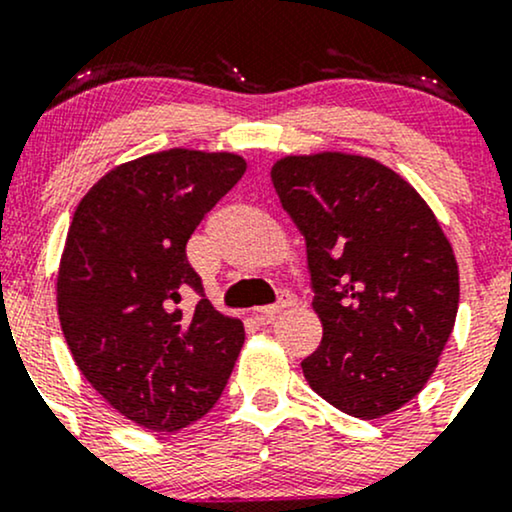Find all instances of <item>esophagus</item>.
<instances>
[{
  "mask_svg": "<svg viewBox=\"0 0 512 512\" xmlns=\"http://www.w3.org/2000/svg\"><path fill=\"white\" fill-rule=\"evenodd\" d=\"M291 305H296V296H293V293H284V296H281L276 303L264 305V308H257L255 315H257V320H260V322H272L274 317L281 313V310L291 308Z\"/></svg>",
  "mask_w": 512,
  "mask_h": 512,
  "instance_id": "34e87169",
  "label": "esophagus"
}]
</instances>
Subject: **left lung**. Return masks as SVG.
<instances>
[{
    "instance_id": "8db88e82",
    "label": "left lung",
    "mask_w": 512,
    "mask_h": 512,
    "mask_svg": "<svg viewBox=\"0 0 512 512\" xmlns=\"http://www.w3.org/2000/svg\"><path fill=\"white\" fill-rule=\"evenodd\" d=\"M272 182L305 236L322 322L305 380L356 419L392 414L424 390L455 327L450 240L426 199L375 158L284 156Z\"/></svg>"
}]
</instances>
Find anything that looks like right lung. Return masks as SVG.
I'll list each match as a JSON object with an SVG mask.
<instances>
[{
	"label": "right lung",
	"instance_id": "add662e5",
	"mask_svg": "<svg viewBox=\"0 0 512 512\" xmlns=\"http://www.w3.org/2000/svg\"><path fill=\"white\" fill-rule=\"evenodd\" d=\"M243 156L168 149L120 163L81 197L57 272V315L76 366L132 424L180 431L221 397L243 322L207 298L185 245L243 178Z\"/></svg>",
	"mask_w": 512,
	"mask_h": 512
}]
</instances>
